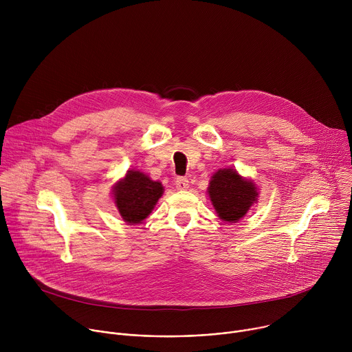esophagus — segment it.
I'll return each mask as SVG.
<instances>
[{"mask_svg":"<svg viewBox=\"0 0 352 352\" xmlns=\"http://www.w3.org/2000/svg\"><path fill=\"white\" fill-rule=\"evenodd\" d=\"M175 186H177V189H179V190L188 189V188H189V181H188V178H185V177H178V178L175 179Z\"/></svg>","mask_w":352,"mask_h":352,"instance_id":"obj_1","label":"esophagus"}]
</instances>
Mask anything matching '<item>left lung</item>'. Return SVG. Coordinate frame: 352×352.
Masks as SVG:
<instances>
[{"instance_id": "obj_1", "label": "left lung", "mask_w": 352, "mask_h": 352, "mask_svg": "<svg viewBox=\"0 0 352 352\" xmlns=\"http://www.w3.org/2000/svg\"><path fill=\"white\" fill-rule=\"evenodd\" d=\"M208 195L217 216L226 223H238L255 204L259 188L255 181L242 177L235 168H220L209 182Z\"/></svg>"}]
</instances>
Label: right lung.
Wrapping results in <instances>:
<instances>
[{
  "label": "right lung",
  "instance_id": "1",
  "mask_svg": "<svg viewBox=\"0 0 352 352\" xmlns=\"http://www.w3.org/2000/svg\"><path fill=\"white\" fill-rule=\"evenodd\" d=\"M164 186L144 173L129 168L126 174L113 185V199L121 219L129 224H140L152 214Z\"/></svg>",
  "mask_w": 352,
  "mask_h": 352
}]
</instances>
